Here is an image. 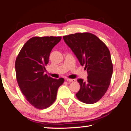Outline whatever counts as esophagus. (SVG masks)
I'll use <instances>...</instances> for the list:
<instances>
[{
  "label": "esophagus",
  "instance_id": "obj_1",
  "mask_svg": "<svg viewBox=\"0 0 131 131\" xmlns=\"http://www.w3.org/2000/svg\"><path fill=\"white\" fill-rule=\"evenodd\" d=\"M67 81L68 82H75V79H67Z\"/></svg>",
  "mask_w": 131,
  "mask_h": 131
}]
</instances>
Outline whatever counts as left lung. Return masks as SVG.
Segmentation results:
<instances>
[{
    "instance_id": "obj_1",
    "label": "left lung",
    "mask_w": 131,
    "mask_h": 131,
    "mask_svg": "<svg viewBox=\"0 0 131 131\" xmlns=\"http://www.w3.org/2000/svg\"><path fill=\"white\" fill-rule=\"evenodd\" d=\"M82 66L87 70V80L77 79L80 90L76 97L87 104L95 103L105 95L110 85L113 66L110 50L97 36L89 32L63 36Z\"/></svg>"
}]
</instances>
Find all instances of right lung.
I'll return each instance as SVG.
<instances>
[{
  "label": "right lung",
  "instance_id": "obj_1",
  "mask_svg": "<svg viewBox=\"0 0 131 131\" xmlns=\"http://www.w3.org/2000/svg\"><path fill=\"white\" fill-rule=\"evenodd\" d=\"M61 37H34L25 43L15 63L16 77L21 92L31 105L37 109L50 106L64 79L44 74L51 50Z\"/></svg>",
  "mask_w": 131,
  "mask_h": 131
}]
</instances>
